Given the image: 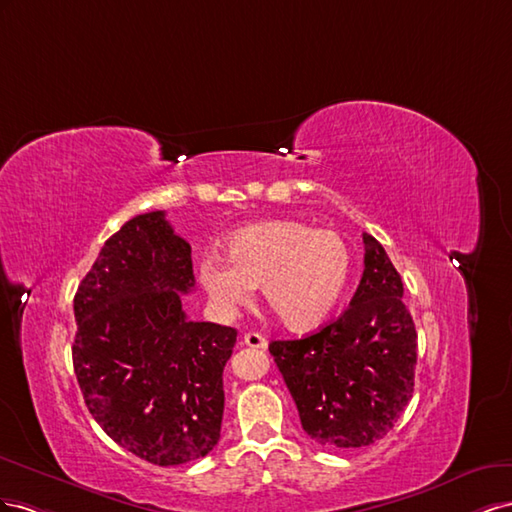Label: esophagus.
Masks as SVG:
<instances>
[{"mask_svg": "<svg viewBox=\"0 0 512 512\" xmlns=\"http://www.w3.org/2000/svg\"><path fill=\"white\" fill-rule=\"evenodd\" d=\"M242 341H244V345L253 347V349H266L268 347V339L264 337V334H259V332H246Z\"/></svg>", "mask_w": 512, "mask_h": 512, "instance_id": "34e87169", "label": "esophagus"}]
</instances>
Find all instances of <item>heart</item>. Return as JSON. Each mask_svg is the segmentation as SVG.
I'll use <instances>...</instances> for the list:
<instances>
[{"label": "heart", "instance_id": "heart-1", "mask_svg": "<svg viewBox=\"0 0 512 512\" xmlns=\"http://www.w3.org/2000/svg\"><path fill=\"white\" fill-rule=\"evenodd\" d=\"M223 257H203L201 287L221 315H236L261 285L289 330H313L334 313L352 274V251L337 231L300 221H266L233 231Z\"/></svg>", "mask_w": 512, "mask_h": 512}]
</instances>
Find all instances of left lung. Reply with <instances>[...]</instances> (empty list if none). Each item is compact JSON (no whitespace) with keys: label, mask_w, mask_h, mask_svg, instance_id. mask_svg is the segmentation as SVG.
I'll return each instance as SVG.
<instances>
[{"label":"left lung","mask_w":512,"mask_h":512,"mask_svg":"<svg viewBox=\"0 0 512 512\" xmlns=\"http://www.w3.org/2000/svg\"><path fill=\"white\" fill-rule=\"evenodd\" d=\"M364 272L347 311L294 341H272L302 429L328 448H360L397 425L414 394L418 334L403 281L369 233Z\"/></svg>","instance_id":"obj_1"}]
</instances>
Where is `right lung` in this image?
I'll return each instance as SVG.
<instances>
[{
    "label": "right lung",
    "mask_w": 512,
    "mask_h": 512,
    "mask_svg": "<svg viewBox=\"0 0 512 512\" xmlns=\"http://www.w3.org/2000/svg\"><path fill=\"white\" fill-rule=\"evenodd\" d=\"M193 287L191 244L156 210L113 233L75 296L72 364L87 410L115 444L163 467L221 440L238 332L188 319L180 294Z\"/></svg>",
    "instance_id": "right-lung-1"
}]
</instances>
